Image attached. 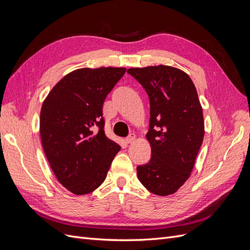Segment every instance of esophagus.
Wrapping results in <instances>:
<instances>
[{
  "label": "esophagus",
  "mask_w": 250,
  "mask_h": 250,
  "mask_svg": "<svg viewBox=\"0 0 250 250\" xmlns=\"http://www.w3.org/2000/svg\"><path fill=\"white\" fill-rule=\"evenodd\" d=\"M135 140V134L134 133H131L130 135H129V137H128V138H126V143L127 144H131L133 141Z\"/></svg>",
  "instance_id": "1"
}]
</instances>
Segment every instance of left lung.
Masks as SVG:
<instances>
[{
  "mask_svg": "<svg viewBox=\"0 0 250 250\" xmlns=\"http://www.w3.org/2000/svg\"><path fill=\"white\" fill-rule=\"evenodd\" d=\"M127 73L150 101V161L137 168L141 184L158 196L175 193L190 177L204 137L197 90L188 75L169 65L131 67Z\"/></svg>",
  "mask_w": 250,
  "mask_h": 250,
  "instance_id": "8db88e82",
  "label": "left lung"
}]
</instances>
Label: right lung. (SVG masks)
<instances>
[{"mask_svg":"<svg viewBox=\"0 0 250 250\" xmlns=\"http://www.w3.org/2000/svg\"><path fill=\"white\" fill-rule=\"evenodd\" d=\"M125 72V67L110 66L75 70L42 103L40 131L44 154L57 180L74 194L99 188L121 149L104 133L102 107Z\"/></svg>","mask_w":250,"mask_h":250,"instance_id":"obj_1","label":"right lung"}]
</instances>
